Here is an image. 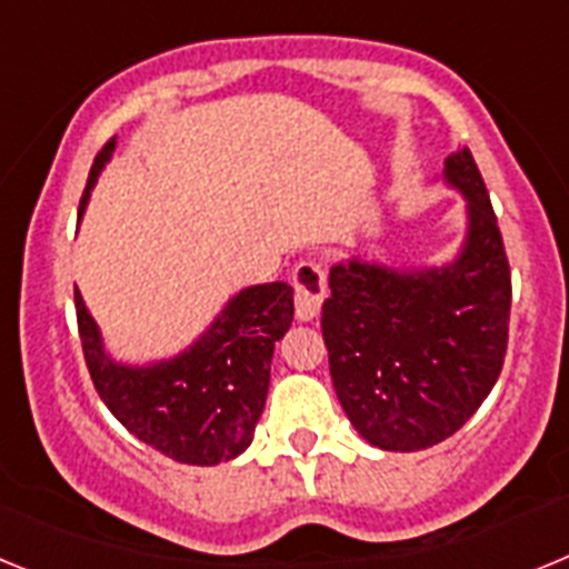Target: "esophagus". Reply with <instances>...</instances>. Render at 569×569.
<instances>
[{
  "label": "esophagus",
  "instance_id": "obj_1",
  "mask_svg": "<svg viewBox=\"0 0 569 569\" xmlns=\"http://www.w3.org/2000/svg\"><path fill=\"white\" fill-rule=\"evenodd\" d=\"M293 290H296V319L310 321L319 316L321 301L328 296V279L325 270L316 261H299L293 270Z\"/></svg>",
  "mask_w": 569,
  "mask_h": 569
}]
</instances>
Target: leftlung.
Segmentation results:
<instances>
[{
  "label": "left lung",
  "mask_w": 569,
  "mask_h": 569,
  "mask_svg": "<svg viewBox=\"0 0 569 569\" xmlns=\"http://www.w3.org/2000/svg\"><path fill=\"white\" fill-rule=\"evenodd\" d=\"M445 182L467 199L456 261L396 270L353 256L333 264L321 308L347 419L361 439L393 453L453 436L487 399L507 353L510 264L470 150L447 156Z\"/></svg>",
  "instance_id": "1"
}]
</instances>
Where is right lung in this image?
<instances>
[{
  "label": "right lung",
  "instance_id": "add662e5",
  "mask_svg": "<svg viewBox=\"0 0 569 569\" xmlns=\"http://www.w3.org/2000/svg\"><path fill=\"white\" fill-rule=\"evenodd\" d=\"M113 148L110 139L93 159L79 213ZM77 321L90 379L110 413L168 459L210 467L236 459L253 441L273 347L293 321V288L270 281L241 290L184 353L144 367L119 365L104 353L82 296H77Z\"/></svg>",
  "mask_w": 569,
  "mask_h": 569
}]
</instances>
